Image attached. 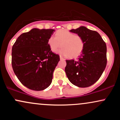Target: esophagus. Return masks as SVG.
I'll return each mask as SVG.
<instances>
[{
  "label": "esophagus",
  "instance_id": "obj_1",
  "mask_svg": "<svg viewBox=\"0 0 120 120\" xmlns=\"http://www.w3.org/2000/svg\"><path fill=\"white\" fill-rule=\"evenodd\" d=\"M60 60H65V59L63 58V57H62V56H60Z\"/></svg>",
  "mask_w": 120,
  "mask_h": 120
}]
</instances>
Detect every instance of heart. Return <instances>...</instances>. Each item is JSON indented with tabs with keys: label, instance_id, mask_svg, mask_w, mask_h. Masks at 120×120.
<instances>
[{
	"label": "heart",
	"instance_id": "heart-1",
	"mask_svg": "<svg viewBox=\"0 0 120 120\" xmlns=\"http://www.w3.org/2000/svg\"><path fill=\"white\" fill-rule=\"evenodd\" d=\"M48 45L52 52L57 51L61 46L59 53L64 56L75 58L81 54L85 47V42L80 35L67 30H59L55 35L48 40Z\"/></svg>",
	"mask_w": 120,
	"mask_h": 120
}]
</instances>
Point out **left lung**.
<instances>
[{
    "label": "left lung",
    "mask_w": 120,
    "mask_h": 120,
    "mask_svg": "<svg viewBox=\"0 0 120 120\" xmlns=\"http://www.w3.org/2000/svg\"><path fill=\"white\" fill-rule=\"evenodd\" d=\"M83 38L85 47L77 60H66V74L71 83L79 87L91 86L99 79L107 65V46L96 31L81 26L71 29Z\"/></svg>",
    "instance_id": "8db88e82"
}]
</instances>
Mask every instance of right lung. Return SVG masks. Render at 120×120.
<instances>
[{"instance_id": "add662e5", "label": "right lung", "mask_w": 120, "mask_h": 120, "mask_svg": "<svg viewBox=\"0 0 120 120\" xmlns=\"http://www.w3.org/2000/svg\"><path fill=\"white\" fill-rule=\"evenodd\" d=\"M53 29L34 28L17 38L12 49V66L19 80L28 89L41 91L52 82L60 60L51 51L48 40Z\"/></svg>"}]
</instances>
